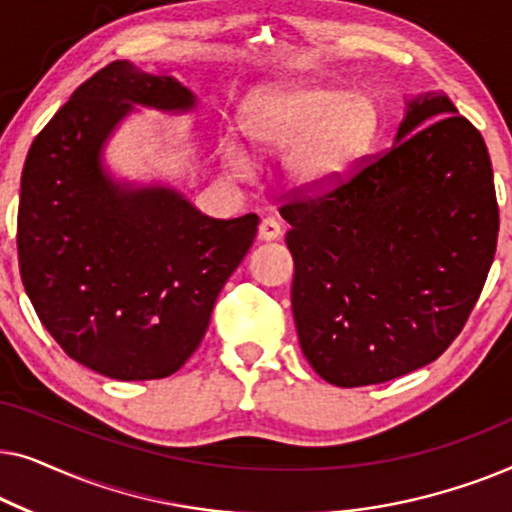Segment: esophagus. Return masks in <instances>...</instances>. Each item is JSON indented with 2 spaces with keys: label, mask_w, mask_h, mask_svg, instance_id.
<instances>
[{
  "label": "esophagus",
  "mask_w": 512,
  "mask_h": 512,
  "mask_svg": "<svg viewBox=\"0 0 512 512\" xmlns=\"http://www.w3.org/2000/svg\"><path fill=\"white\" fill-rule=\"evenodd\" d=\"M282 237V226L275 219H263L261 226H258V240L261 242H272Z\"/></svg>",
  "instance_id": "34e87169"
}]
</instances>
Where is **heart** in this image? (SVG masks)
<instances>
[{"label":"heart","mask_w":512,"mask_h":512,"mask_svg":"<svg viewBox=\"0 0 512 512\" xmlns=\"http://www.w3.org/2000/svg\"><path fill=\"white\" fill-rule=\"evenodd\" d=\"M380 107L368 93H345L319 83H272L251 93L240 109V130L261 153H283L284 174L300 191L340 184L380 135ZM235 174L251 170L237 139L221 144Z\"/></svg>","instance_id":"1"}]
</instances>
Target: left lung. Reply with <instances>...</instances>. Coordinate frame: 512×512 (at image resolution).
<instances>
[{
	"mask_svg": "<svg viewBox=\"0 0 512 512\" xmlns=\"http://www.w3.org/2000/svg\"><path fill=\"white\" fill-rule=\"evenodd\" d=\"M279 214L300 349L335 387L436 361L478 303L499 235L485 139L440 90L405 102L380 158Z\"/></svg>",
	"mask_w": 512,
	"mask_h": 512,
	"instance_id": "8db88e82",
	"label": "left lung"
}]
</instances>
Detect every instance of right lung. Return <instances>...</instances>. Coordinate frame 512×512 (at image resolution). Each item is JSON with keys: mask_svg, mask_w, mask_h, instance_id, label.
Listing matches in <instances>:
<instances>
[{"mask_svg": "<svg viewBox=\"0 0 512 512\" xmlns=\"http://www.w3.org/2000/svg\"><path fill=\"white\" fill-rule=\"evenodd\" d=\"M135 107L186 114L198 97L111 62L32 142L18 207L20 277L41 324L81 366L123 382L184 366L258 228L256 214L209 219L177 188L116 179L104 146Z\"/></svg>", "mask_w": 512, "mask_h": 512, "instance_id": "obj_1", "label": "right lung"}]
</instances>
